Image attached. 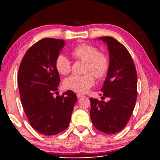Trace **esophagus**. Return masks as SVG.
<instances>
[{
	"label": "esophagus",
	"instance_id": "obj_1",
	"mask_svg": "<svg viewBox=\"0 0 160 160\" xmlns=\"http://www.w3.org/2000/svg\"><path fill=\"white\" fill-rule=\"evenodd\" d=\"M84 95H81V94H80V93H78V94H77V97H78V98H82V97H83Z\"/></svg>",
	"mask_w": 160,
	"mask_h": 160
}]
</instances>
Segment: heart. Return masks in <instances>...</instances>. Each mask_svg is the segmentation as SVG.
I'll use <instances>...</instances> for the list:
<instances>
[{
    "label": "heart",
    "mask_w": 160,
    "mask_h": 160,
    "mask_svg": "<svg viewBox=\"0 0 160 160\" xmlns=\"http://www.w3.org/2000/svg\"><path fill=\"white\" fill-rule=\"evenodd\" d=\"M75 58L86 62L85 74H73L64 80L65 89L78 93H85L95 84V77L100 79L107 74L110 62L108 57L98 49L87 43H81L71 50ZM56 68L60 74L66 75L71 71L69 59L64 55H59L56 60Z\"/></svg>",
    "instance_id": "heart-1"
}]
</instances>
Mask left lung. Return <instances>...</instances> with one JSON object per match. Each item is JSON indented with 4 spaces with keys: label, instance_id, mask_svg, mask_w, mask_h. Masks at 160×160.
Segmentation results:
<instances>
[{
    "label": "left lung",
    "instance_id": "1",
    "mask_svg": "<svg viewBox=\"0 0 160 160\" xmlns=\"http://www.w3.org/2000/svg\"><path fill=\"white\" fill-rule=\"evenodd\" d=\"M108 45L110 66L101 90L102 101L90 98V118L100 132L115 134L127 125L137 99V73L131 55L111 37L99 38ZM108 98L105 102L103 98Z\"/></svg>",
    "mask_w": 160,
    "mask_h": 160
}]
</instances>
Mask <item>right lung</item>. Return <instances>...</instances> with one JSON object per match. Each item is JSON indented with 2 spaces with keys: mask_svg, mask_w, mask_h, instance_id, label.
Masks as SVG:
<instances>
[{
  "mask_svg": "<svg viewBox=\"0 0 160 160\" xmlns=\"http://www.w3.org/2000/svg\"><path fill=\"white\" fill-rule=\"evenodd\" d=\"M64 46L65 40L61 39L39 40L28 49L18 72L20 98L28 120L45 135H56L68 128L78 100L71 90L65 96H53L60 82L56 60Z\"/></svg>",
  "mask_w": 160,
  "mask_h": 160,
  "instance_id": "right-lung-1",
  "label": "right lung"
}]
</instances>
